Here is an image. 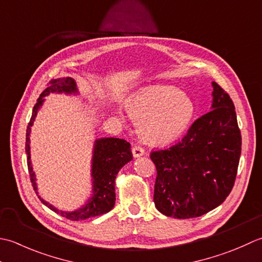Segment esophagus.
Wrapping results in <instances>:
<instances>
[{
  "label": "esophagus",
  "mask_w": 262,
  "mask_h": 262,
  "mask_svg": "<svg viewBox=\"0 0 262 262\" xmlns=\"http://www.w3.org/2000/svg\"><path fill=\"white\" fill-rule=\"evenodd\" d=\"M132 154H133V157L137 158V157L142 156V155L145 154V150H143V148L140 147V146H133L132 147Z\"/></svg>",
  "instance_id": "esophagus-1"
}]
</instances>
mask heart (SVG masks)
Segmentation results:
<instances>
[{
  "label": "heart",
  "mask_w": 262,
  "mask_h": 262,
  "mask_svg": "<svg viewBox=\"0 0 262 262\" xmlns=\"http://www.w3.org/2000/svg\"><path fill=\"white\" fill-rule=\"evenodd\" d=\"M125 108L137 123L141 138L151 145L172 142L188 129L194 103L173 86H152L126 101Z\"/></svg>",
  "instance_id": "obj_1"
}]
</instances>
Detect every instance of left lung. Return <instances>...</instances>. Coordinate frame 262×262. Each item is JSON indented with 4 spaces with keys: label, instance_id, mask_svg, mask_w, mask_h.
Returning a JSON list of instances; mask_svg holds the SVG:
<instances>
[{
    "label": "left lung",
    "instance_id": "obj_1",
    "mask_svg": "<svg viewBox=\"0 0 262 262\" xmlns=\"http://www.w3.org/2000/svg\"><path fill=\"white\" fill-rule=\"evenodd\" d=\"M211 111L167 149L151 151L154 202L164 215L195 218L223 204L235 182L242 138L229 95L212 82Z\"/></svg>",
    "mask_w": 262,
    "mask_h": 262
}]
</instances>
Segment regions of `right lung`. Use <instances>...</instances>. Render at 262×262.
<instances>
[{"mask_svg": "<svg viewBox=\"0 0 262 262\" xmlns=\"http://www.w3.org/2000/svg\"><path fill=\"white\" fill-rule=\"evenodd\" d=\"M76 82L72 78H60L54 79L50 81V84L42 92L37 99L33 108L30 121L27 126L26 132V154H27V165H28V172L30 175V181L33 184V188L36 191V194L38 195L36 185L35 173L31 167L30 162V146H29V135L31 130V125L34 124L35 117L37 115L39 107L44 101V97L51 93H67L74 94L77 93ZM132 157L131 145L124 139L119 138H103L98 139L95 142L94 156H93V179H94V194L86 206L80 208L76 211L67 212L57 210L55 207L50 205L49 202L42 200V204L50 208L51 210L57 213H61V216L68 218L70 221H81L87 218L96 217L103 213L108 212L115 205V179L119 170L124 166L126 163H129Z\"/></svg>", "mask_w": 262, "mask_h": 262, "instance_id": "obj_1", "label": "right lung"}]
</instances>
